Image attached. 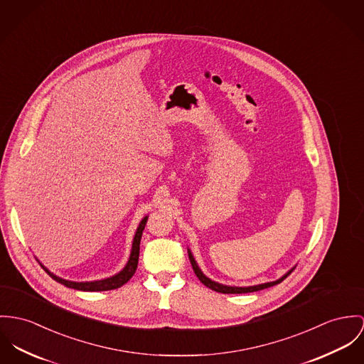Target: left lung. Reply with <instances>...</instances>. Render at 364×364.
<instances>
[{"instance_id": "8db88e82", "label": "left lung", "mask_w": 364, "mask_h": 364, "mask_svg": "<svg viewBox=\"0 0 364 364\" xmlns=\"http://www.w3.org/2000/svg\"><path fill=\"white\" fill-rule=\"evenodd\" d=\"M188 253H189L191 264L193 267V271H195L196 277L200 279V282H201V284H204L207 288H210V289H213V291H215V292H220V294H249V292H257V291H262V289L269 288V287H274V285H277V284L282 282V281H284V279H285V278H287V277L294 271V268H292V269H291V271H288L282 278H279V279H277V281L265 282V284L255 285V287H228V285H223V284L214 282V281H211L210 278H207V277L201 272V269L198 268V263H196V260H195L193 255L191 253V250H188Z\"/></svg>"}]
</instances>
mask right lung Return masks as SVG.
<instances>
[{
	"instance_id": "right-lung-1",
	"label": "right lung",
	"mask_w": 364,
	"mask_h": 364,
	"mask_svg": "<svg viewBox=\"0 0 364 364\" xmlns=\"http://www.w3.org/2000/svg\"><path fill=\"white\" fill-rule=\"evenodd\" d=\"M146 223H147V217H144L137 230L134 233V237H133L132 243V252H131V256H129V260L127 265L124 267L122 271H119L118 274L109 277V278H105V279H100V281H90V282H75V281H68L64 278H60L57 275H54L53 272H50L44 265H41L44 268V271L57 282L65 285L68 288H72V289H77V291H85V292H99V291H111V289H117L119 287H122L124 284H127L134 274L136 268H137V263H139V250H140V239H141V235H143V230L146 227Z\"/></svg>"
}]
</instances>
